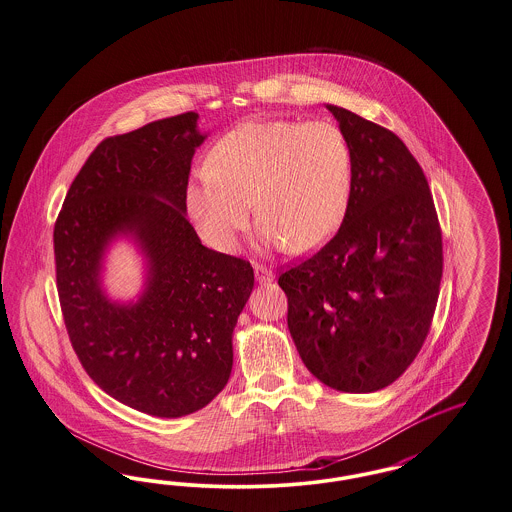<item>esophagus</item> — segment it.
<instances>
[{
    "mask_svg": "<svg viewBox=\"0 0 512 512\" xmlns=\"http://www.w3.org/2000/svg\"><path fill=\"white\" fill-rule=\"evenodd\" d=\"M255 278L259 284H267L274 280V272L267 267H261V265H255Z\"/></svg>",
    "mask_w": 512,
    "mask_h": 512,
    "instance_id": "34e87169",
    "label": "esophagus"
}]
</instances>
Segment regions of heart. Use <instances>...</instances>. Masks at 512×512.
Returning <instances> with one entry per match:
<instances>
[{
	"mask_svg": "<svg viewBox=\"0 0 512 512\" xmlns=\"http://www.w3.org/2000/svg\"><path fill=\"white\" fill-rule=\"evenodd\" d=\"M353 180L351 149L330 122L247 121L224 134L186 190L201 238L232 253L249 222L263 247L305 255L328 244L345 219Z\"/></svg>",
	"mask_w": 512,
	"mask_h": 512,
	"instance_id": "obj_1",
	"label": "heart"
}]
</instances>
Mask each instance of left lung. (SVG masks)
Instances as JSON below:
<instances>
[{
	"label": "left lung",
	"mask_w": 512,
	"mask_h": 512,
	"mask_svg": "<svg viewBox=\"0 0 512 512\" xmlns=\"http://www.w3.org/2000/svg\"><path fill=\"white\" fill-rule=\"evenodd\" d=\"M340 124L353 180L338 234L280 274L301 361L328 388L372 393L411 365L430 330L443 270L426 176L390 130L326 105Z\"/></svg>",
	"instance_id": "obj_1"
}]
</instances>
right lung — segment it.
<instances>
[{"mask_svg":"<svg viewBox=\"0 0 512 512\" xmlns=\"http://www.w3.org/2000/svg\"><path fill=\"white\" fill-rule=\"evenodd\" d=\"M197 113L107 138L76 174L53 230L57 290L90 378L140 413L180 418L209 405L232 372V336L251 265L201 244L186 219ZM117 241L143 255L145 284L113 300L104 263Z\"/></svg>","mask_w":512,"mask_h":512,"instance_id":"obj_1","label":"right lung"}]
</instances>
